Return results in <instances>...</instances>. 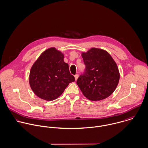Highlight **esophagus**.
<instances>
[{
  "label": "esophagus",
  "instance_id": "34e87169",
  "mask_svg": "<svg viewBox=\"0 0 148 148\" xmlns=\"http://www.w3.org/2000/svg\"><path fill=\"white\" fill-rule=\"evenodd\" d=\"M78 77H79V75H76L75 76V80H76V81L77 80Z\"/></svg>",
  "mask_w": 148,
  "mask_h": 148
}]
</instances>
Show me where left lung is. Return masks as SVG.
Listing matches in <instances>:
<instances>
[{
  "mask_svg": "<svg viewBox=\"0 0 148 148\" xmlns=\"http://www.w3.org/2000/svg\"><path fill=\"white\" fill-rule=\"evenodd\" d=\"M85 65L84 73L77 80V84L85 97L99 101L110 96L120 79L117 65L105 50L92 48L82 52Z\"/></svg>",
  "mask_w": 148,
  "mask_h": 148,
  "instance_id": "left-lung-1",
  "label": "left lung"
}]
</instances>
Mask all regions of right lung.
Masks as SVG:
<instances>
[{"label": "right lung", "instance_id": "obj_1", "mask_svg": "<svg viewBox=\"0 0 148 148\" xmlns=\"http://www.w3.org/2000/svg\"><path fill=\"white\" fill-rule=\"evenodd\" d=\"M63 53L54 47L44 51L32 66L29 83L39 98L52 101L58 98L70 83L75 82Z\"/></svg>", "mask_w": 148, "mask_h": 148}]
</instances>
